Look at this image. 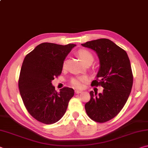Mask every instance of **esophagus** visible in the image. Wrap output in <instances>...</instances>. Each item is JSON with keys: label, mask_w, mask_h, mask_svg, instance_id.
Here are the masks:
<instances>
[{"label": "esophagus", "mask_w": 148, "mask_h": 148, "mask_svg": "<svg viewBox=\"0 0 148 148\" xmlns=\"http://www.w3.org/2000/svg\"><path fill=\"white\" fill-rule=\"evenodd\" d=\"M82 92V90H78V89L75 90V92H76V94H79V93H80V92Z\"/></svg>", "instance_id": "1"}]
</instances>
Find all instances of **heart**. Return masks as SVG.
<instances>
[{
    "instance_id": "heart-1",
    "label": "heart",
    "mask_w": 148,
    "mask_h": 148,
    "mask_svg": "<svg viewBox=\"0 0 148 148\" xmlns=\"http://www.w3.org/2000/svg\"><path fill=\"white\" fill-rule=\"evenodd\" d=\"M77 55L81 59L82 62L85 64L91 63L92 64L94 61V57L91 52L87 49H80L77 51ZM67 66V60L65 59L62 62V68L65 69ZM85 82V78L83 77H76L72 79L71 84L74 87L76 88H81L83 87L84 83Z\"/></svg>"
}]
</instances>
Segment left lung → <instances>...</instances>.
<instances>
[{
  "instance_id": "left-lung-1",
  "label": "left lung",
  "mask_w": 148,
  "mask_h": 148,
  "mask_svg": "<svg viewBox=\"0 0 148 148\" xmlns=\"http://www.w3.org/2000/svg\"><path fill=\"white\" fill-rule=\"evenodd\" d=\"M82 46L96 52L100 68L92 86H101L103 92H90L91 99L85 105L87 114L93 121L104 123L116 117L131 93L133 76L127 52L109 39L87 42Z\"/></svg>"
}]
</instances>
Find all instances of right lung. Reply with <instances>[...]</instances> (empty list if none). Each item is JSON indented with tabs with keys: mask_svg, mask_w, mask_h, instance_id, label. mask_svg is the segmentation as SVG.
Listing matches in <instances>:
<instances>
[{
	"mask_svg": "<svg viewBox=\"0 0 148 148\" xmlns=\"http://www.w3.org/2000/svg\"><path fill=\"white\" fill-rule=\"evenodd\" d=\"M76 46L45 42L37 46L23 60L18 82L20 95L29 113L44 124L58 121L74 96V89L70 87L57 92L51 82L61 74L62 62Z\"/></svg>",
	"mask_w": 148,
	"mask_h": 148,
	"instance_id": "1",
	"label": "right lung"
}]
</instances>
